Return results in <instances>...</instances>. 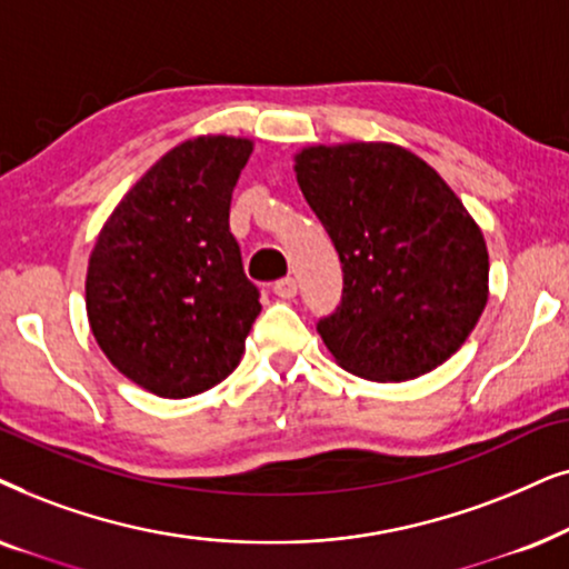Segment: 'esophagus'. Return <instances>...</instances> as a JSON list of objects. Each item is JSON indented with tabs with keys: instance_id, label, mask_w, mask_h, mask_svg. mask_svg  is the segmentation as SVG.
<instances>
[{
	"instance_id": "obj_1",
	"label": "esophagus",
	"mask_w": 569,
	"mask_h": 569,
	"mask_svg": "<svg viewBox=\"0 0 569 569\" xmlns=\"http://www.w3.org/2000/svg\"><path fill=\"white\" fill-rule=\"evenodd\" d=\"M272 291H276V297H280V299H293L297 297V278L289 276V278L276 280Z\"/></svg>"
}]
</instances>
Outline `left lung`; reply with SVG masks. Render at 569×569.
Here are the masks:
<instances>
[{"instance_id":"obj_1","label":"left lung","mask_w":569,"mask_h":569,"mask_svg":"<svg viewBox=\"0 0 569 569\" xmlns=\"http://www.w3.org/2000/svg\"><path fill=\"white\" fill-rule=\"evenodd\" d=\"M309 208L343 264V297L317 322L348 372L406 382L448 361L489 299L483 233L427 161L392 142L293 156Z\"/></svg>"}]
</instances>
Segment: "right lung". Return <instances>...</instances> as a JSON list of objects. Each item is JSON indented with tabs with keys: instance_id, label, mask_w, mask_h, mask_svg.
Returning a JSON list of instances; mask_svg holds the SVG:
<instances>
[{
	"instance_id": "obj_1",
	"label": "right lung",
	"mask_w": 569,
	"mask_h": 569,
	"mask_svg": "<svg viewBox=\"0 0 569 569\" xmlns=\"http://www.w3.org/2000/svg\"><path fill=\"white\" fill-rule=\"evenodd\" d=\"M252 148L226 134L171 148L121 197L90 252L96 343L153 396L189 398L223 382L262 309L229 231L231 192Z\"/></svg>"
}]
</instances>
